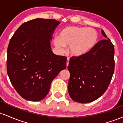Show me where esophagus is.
Listing matches in <instances>:
<instances>
[{
	"label": "esophagus",
	"mask_w": 123,
	"mask_h": 123,
	"mask_svg": "<svg viewBox=\"0 0 123 123\" xmlns=\"http://www.w3.org/2000/svg\"><path fill=\"white\" fill-rule=\"evenodd\" d=\"M69 58H68L67 60H66V66H68L69 65Z\"/></svg>",
	"instance_id": "esophagus-1"
}]
</instances>
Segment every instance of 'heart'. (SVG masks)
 Masks as SVG:
<instances>
[{
  "label": "heart",
  "mask_w": 123,
  "mask_h": 123,
  "mask_svg": "<svg viewBox=\"0 0 123 123\" xmlns=\"http://www.w3.org/2000/svg\"><path fill=\"white\" fill-rule=\"evenodd\" d=\"M98 33L91 28L68 26L60 32L59 36L53 39L55 47L60 53L65 51L69 46V51L72 55L80 57L90 51L97 43Z\"/></svg>",
  "instance_id": "heart-1"
}]
</instances>
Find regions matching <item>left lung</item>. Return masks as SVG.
<instances>
[{
  "mask_svg": "<svg viewBox=\"0 0 123 123\" xmlns=\"http://www.w3.org/2000/svg\"><path fill=\"white\" fill-rule=\"evenodd\" d=\"M106 38L97 43L90 51L80 57L70 58L68 92L72 99L84 104L94 101L108 88L115 70V49Z\"/></svg>",
  "mask_w": 123,
  "mask_h": 123,
  "instance_id": "left-lung-1",
  "label": "left lung"
}]
</instances>
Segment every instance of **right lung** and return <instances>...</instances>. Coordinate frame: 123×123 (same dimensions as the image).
<instances>
[{"mask_svg": "<svg viewBox=\"0 0 123 123\" xmlns=\"http://www.w3.org/2000/svg\"><path fill=\"white\" fill-rule=\"evenodd\" d=\"M61 22L36 18L15 31L7 49V71L12 85L25 99L40 101L47 95L51 83L66 68V58L54 54L51 40Z\"/></svg>", "mask_w": 123, "mask_h": 123, "instance_id": "add662e5", "label": "right lung"}]
</instances>
